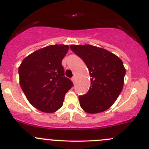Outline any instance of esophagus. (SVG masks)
I'll use <instances>...</instances> for the list:
<instances>
[{
  "instance_id": "1",
  "label": "esophagus",
  "mask_w": 149,
  "mask_h": 149,
  "mask_svg": "<svg viewBox=\"0 0 149 149\" xmlns=\"http://www.w3.org/2000/svg\"><path fill=\"white\" fill-rule=\"evenodd\" d=\"M71 80L73 81V82H75V81H76V77H75V76H73V77L72 78Z\"/></svg>"
}]
</instances>
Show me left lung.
<instances>
[{"mask_svg":"<svg viewBox=\"0 0 149 149\" xmlns=\"http://www.w3.org/2000/svg\"><path fill=\"white\" fill-rule=\"evenodd\" d=\"M70 49L82 59L89 70L91 86L79 97L81 109L90 114L109 109L121 93L126 69L121 59L104 48L90 45H71Z\"/></svg>","mask_w":149,"mask_h":149,"instance_id":"left-lung-1","label":"left lung"}]
</instances>
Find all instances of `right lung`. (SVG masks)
<instances>
[{
	"instance_id": "obj_1",
	"label": "right lung",
	"mask_w": 149,
	"mask_h": 149,
	"mask_svg": "<svg viewBox=\"0 0 149 149\" xmlns=\"http://www.w3.org/2000/svg\"><path fill=\"white\" fill-rule=\"evenodd\" d=\"M68 45H52L26 56L18 68L20 84L28 101L38 110L54 112L63 104L73 83L64 76L62 60Z\"/></svg>"
}]
</instances>
